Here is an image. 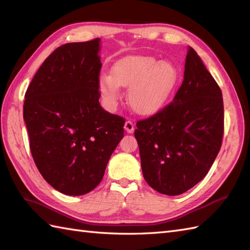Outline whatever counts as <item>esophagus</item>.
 <instances>
[{
	"label": "esophagus",
	"mask_w": 250,
	"mask_h": 250,
	"mask_svg": "<svg viewBox=\"0 0 250 250\" xmlns=\"http://www.w3.org/2000/svg\"><path fill=\"white\" fill-rule=\"evenodd\" d=\"M124 128H125V130L128 133H131L134 130V125H133V123L131 122V121H126L125 125H124Z\"/></svg>",
	"instance_id": "obj_1"
}]
</instances>
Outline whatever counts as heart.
Returning <instances> with one entry per match:
<instances>
[{
    "label": "heart",
    "mask_w": 250,
    "mask_h": 250,
    "mask_svg": "<svg viewBox=\"0 0 250 250\" xmlns=\"http://www.w3.org/2000/svg\"><path fill=\"white\" fill-rule=\"evenodd\" d=\"M179 70L170 62L151 57H127L113 64L111 76L100 77V91L109 104H116L120 87H130L128 103L140 114H152L169 99L179 81Z\"/></svg>",
    "instance_id": "b5f03b06"
}]
</instances>
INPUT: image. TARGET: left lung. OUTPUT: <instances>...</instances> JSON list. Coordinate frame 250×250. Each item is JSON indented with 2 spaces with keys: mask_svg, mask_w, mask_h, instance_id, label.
<instances>
[{
  "mask_svg": "<svg viewBox=\"0 0 250 250\" xmlns=\"http://www.w3.org/2000/svg\"><path fill=\"white\" fill-rule=\"evenodd\" d=\"M137 127L142 171L154 190L184 193L208 173L222 145L224 105L218 83L191 47L172 102Z\"/></svg>",
  "mask_w": 250,
  "mask_h": 250,
  "instance_id": "8db88e82",
  "label": "left lung"
}]
</instances>
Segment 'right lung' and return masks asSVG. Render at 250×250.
<instances>
[{"mask_svg":"<svg viewBox=\"0 0 250 250\" xmlns=\"http://www.w3.org/2000/svg\"><path fill=\"white\" fill-rule=\"evenodd\" d=\"M100 39L53 51L25 93L23 117L40 173L68 195L93 190L124 137L125 121L99 103Z\"/></svg>","mask_w":250,"mask_h":250,"instance_id":"right-lung-1","label":"right lung"}]
</instances>
